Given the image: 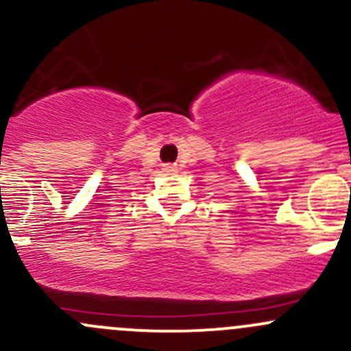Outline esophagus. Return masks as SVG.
I'll use <instances>...</instances> for the list:
<instances>
[{"instance_id": "esophagus-1", "label": "esophagus", "mask_w": 351, "mask_h": 351, "mask_svg": "<svg viewBox=\"0 0 351 351\" xmlns=\"http://www.w3.org/2000/svg\"><path fill=\"white\" fill-rule=\"evenodd\" d=\"M162 169H165L166 175H175V173L178 171L176 165H165V166H162Z\"/></svg>"}]
</instances>
